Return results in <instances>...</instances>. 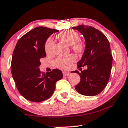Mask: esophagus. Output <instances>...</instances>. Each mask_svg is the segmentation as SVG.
<instances>
[{"label": "esophagus", "instance_id": "esophagus-1", "mask_svg": "<svg viewBox=\"0 0 128 128\" xmlns=\"http://www.w3.org/2000/svg\"><path fill=\"white\" fill-rule=\"evenodd\" d=\"M63 74H64V76H68L70 74V72H69L63 71Z\"/></svg>", "mask_w": 128, "mask_h": 128}]
</instances>
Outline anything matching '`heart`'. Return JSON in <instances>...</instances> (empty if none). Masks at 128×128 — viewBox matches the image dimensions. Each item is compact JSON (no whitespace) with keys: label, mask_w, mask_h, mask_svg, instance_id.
Masks as SVG:
<instances>
[{"label":"heart","mask_w":128,"mask_h":128,"mask_svg":"<svg viewBox=\"0 0 128 128\" xmlns=\"http://www.w3.org/2000/svg\"><path fill=\"white\" fill-rule=\"evenodd\" d=\"M56 38L58 40L64 42L68 46L76 53L80 54L84 50V44L82 40H79V34L72 30H68L62 32L57 34ZM54 49V42L52 38L47 39L45 43V51L47 54H52ZM76 60L75 56L70 54L64 57H58L54 60V64L56 67L62 70H67Z\"/></svg>","instance_id":"1"}]
</instances>
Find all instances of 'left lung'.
<instances>
[{
    "instance_id": "8db88e82",
    "label": "left lung",
    "mask_w": 128,
    "mask_h": 128,
    "mask_svg": "<svg viewBox=\"0 0 128 128\" xmlns=\"http://www.w3.org/2000/svg\"><path fill=\"white\" fill-rule=\"evenodd\" d=\"M72 28L80 32L86 40L84 52L77 68L82 70L81 68H87L81 73L73 71L78 74L81 78L75 88L83 95H97L106 88L110 76L112 56L109 41L104 34L94 27L79 25Z\"/></svg>"
}]
</instances>
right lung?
Masks as SVG:
<instances>
[{
  "mask_svg": "<svg viewBox=\"0 0 128 128\" xmlns=\"http://www.w3.org/2000/svg\"><path fill=\"white\" fill-rule=\"evenodd\" d=\"M58 30L37 27L18 40L11 61V72L18 90L30 101H44L52 96L56 83L62 78L60 70L53 69L44 74L39 66L40 58H46L45 43Z\"/></svg>",
  "mask_w": 128,
  "mask_h": 128,
  "instance_id": "add662e5",
  "label": "right lung"
}]
</instances>
